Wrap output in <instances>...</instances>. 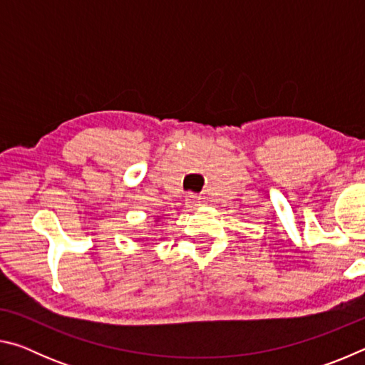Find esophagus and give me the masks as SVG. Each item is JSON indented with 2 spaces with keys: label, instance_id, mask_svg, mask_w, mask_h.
Segmentation results:
<instances>
[{
  "label": "esophagus",
  "instance_id": "esophagus-1",
  "mask_svg": "<svg viewBox=\"0 0 365 365\" xmlns=\"http://www.w3.org/2000/svg\"><path fill=\"white\" fill-rule=\"evenodd\" d=\"M197 206H201V197L196 195H188L185 197V207L191 211V209H196Z\"/></svg>",
  "mask_w": 365,
  "mask_h": 365
}]
</instances>
